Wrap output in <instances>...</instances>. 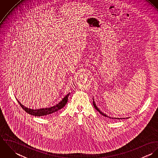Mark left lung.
<instances>
[{
    "label": "left lung",
    "mask_w": 158,
    "mask_h": 158,
    "mask_svg": "<svg viewBox=\"0 0 158 158\" xmlns=\"http://www.w3.org/2000/svg\"><path fill=\"white\" fill-rule=\"evenodd\" d=\"M93 105H94V106L95 108V109H96V110H97V111H98L99 113H100V114H102V115H103V114L102 113V112H101V111H100L98 110V108H97V106H96V105H95V102H93Z\"/></svg>",
    "instance_id": "left-lung-1"
}]
</instances>
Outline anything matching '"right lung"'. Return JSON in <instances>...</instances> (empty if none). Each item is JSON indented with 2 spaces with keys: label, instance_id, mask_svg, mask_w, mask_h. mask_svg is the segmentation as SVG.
Instances as JSON below:
<instances>
[{
  "label": "right lung",
  "instance_id": "obj_1",
  "mask_svg": "<svg viewBox=\"0 0 158 158\" xmlns=\"http://www.w3.org/2000/svg\"><path fill=\"white\" fill-rule=\"evenodd\" d=\"M68 96H69V94L67 95H66L63 99L62 100L58 103L56 105H55L53 106H52L50 108H43V109H40V110H30V109H28L25 107H24L23 105L19 103V102L18 101L19 105L21 106L23 110L26 112V113L32 115H35V116H38V117H43V116H46V115H48L52 113L57 112L58 111L60 110L61 109H62L67 103L68 102Z\"/></svg>",
  "mask_w": 158,
  "mask_h": 158
}]
</instances>
